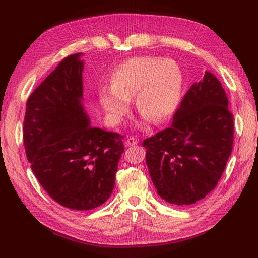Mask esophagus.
Instances as JSON below:
<instances>
[{"label": "esophagus", "instance_id": "1", "mask_svg": "<svg viewBox=\"0 0 258 258\" xmlns=\"http://www.w3.org/2000/svg\"><path fill=\"white\" fill-rule=\"evenodd\" d=\"M124 144H126V146H134V145H137L138 144V139L137 138H134V137H130L126 140V142H124Z\"/></svg>", "mask_w": 258, "mask_h": 258}]
</instances>
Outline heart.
<instances>
[{"label": "heart", "mask_w": 258, "mask_h": 258, "mask_svg": "<svg viewBox=\"0 0 258 258\" xmlns=\"http://www.w3.org/2000/svg\"><path fill=\"white\" fill-rule=\"evenodd\" d=\"M112 87L99 91L107 118L118 123L134 98L137 110L158 123L173 114L183 87L181 69L172 60L143 56L123 61L111 74Z\"/></svg>", "instance_id": "b5f03b06"}]
</instances>
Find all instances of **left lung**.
I'll return each instance as SVG.
<instances>
[{"mask_svg": "<svg viewBox=\"0 0 258 258\" xmlns=\"http://www.w3.org/2000/svg\"><path fill=\"white\" fill-rule=\"evenodd\" d=\"M233 144V115L221 82L210 72L185 93L171 126L145 139L146 165L159 196L188 206L212 191Z\"/></svg>", "mask_w": 258, "mask_h": 258, "instance_id": "left-lung-1", "label": "left lung"}]
</instances>
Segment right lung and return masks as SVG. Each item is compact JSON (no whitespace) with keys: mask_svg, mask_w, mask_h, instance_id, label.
<instances>
[{"mask_svg":"<svg viewBox=\"0 0 258 258\" xmlns=\"http://www.w3.org/2000/svg\"><path fill=\"white\" fill-rule=\"evenodd\" d=\"M80 56L66 57L31 93L23 144L45 191L61 206L87 211L110 198L124 147L121 135L89 126Z\"/></svg>","mask_w":258,"mask_h":258,"instance_id":"add662e5","label":"right lung"}]
</instances>
